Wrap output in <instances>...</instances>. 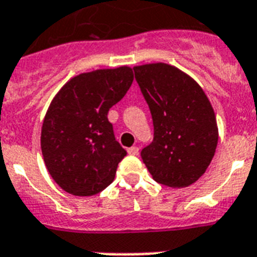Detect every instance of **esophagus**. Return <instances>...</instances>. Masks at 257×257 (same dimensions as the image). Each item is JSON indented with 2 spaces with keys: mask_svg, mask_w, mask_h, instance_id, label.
Instances as JSON below:
<instances>
[{
  "mask_svg": "<svg viewBox=\"0 0 257 257\" xmlns=\"http://www.w3.org/2000/svg\"><path fill=\"white\" fill-rule=\"evenodd\" d=\"M127 153L130 154V155H138L139 149L137 147V146H134V147H130V149L127 150Z\"/></svg>",
  "mask_w": 257,
  "mask_h": 257,
  "instance_id": "obj_1",
  "label": "esophagus"
}]
</instances>
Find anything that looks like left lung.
I'll return each mask as SVG.
<instances>
[{
  "label": "left lung",
  "mask_w": 257,
  "mask_h": 257,
  "mask_svg": "<svg viewBox=\"0 0 257 257\" xmlns=\"http://www.w3.org/2000/svg\"><path fill=\"white\" fill-rule=\"evenodd\" d=\"M134 71L154 120L153 143L141 153L143 163L158 183L194 184L210 166L219 139L208 96L194 78L168 63H145Z\"/></svg>",
  "instance_id": "8db88e82"
}]
</instances>
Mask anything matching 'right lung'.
<instances>
[{
	"label": "right lung",
	"instance_id": "obj_1",
	"mask_svg": "<svg viewBox=\"0 0 257 257\" xmlns=\"http://www.w3.org/2000/svg\"><path fill=\"white\" fill-rule=\"evenodd\" d=\"M134 81L130 66L78 74L54 95L41 130L45 166L63 191L91 196L115 178L126 150L114 137L108 110Z\"/></svg>",
	"mask_w": 257,
	"mask_h": 257
}]
</instances>
